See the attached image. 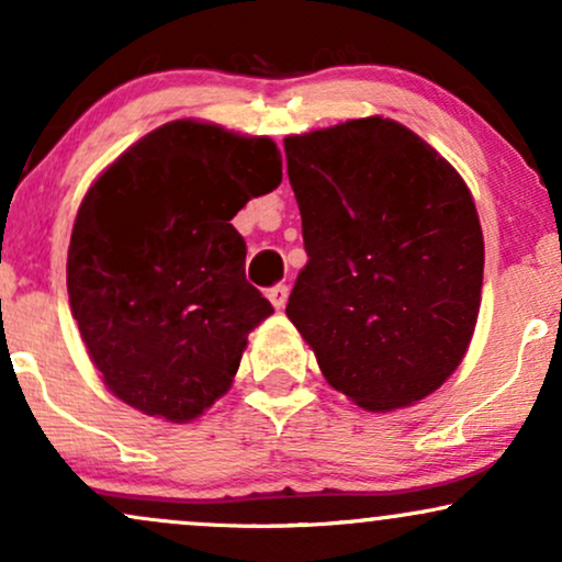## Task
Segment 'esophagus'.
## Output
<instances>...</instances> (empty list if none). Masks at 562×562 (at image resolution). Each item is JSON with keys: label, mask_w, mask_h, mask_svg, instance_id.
I'll return each mask as SVG.
<instances>
[{"label": "esophagus", "mask_w": 562, "mask_h": 562, "mask_svg": "<svg viewBox=\"0 0 562 562\" xmlns=\"http://www.w3.org/2000/svg\"><path fill=\"white\" fill-rule=\"evenodd\" d=\"M268 300L273 304L276 310H283L286 307V300H289V286L286 283H276V286L268 289Z\"/></svg>", "instance_id": "1"}]
</instances>
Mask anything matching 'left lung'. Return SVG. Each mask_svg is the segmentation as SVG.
I'll use <instances>...</instances> for the list:
<instances>
[{
	"label": "left lung",
	"mask_w": 562,
	"mask_h": 562,
	"mask_svg": "<svg viewBox=\"0 0 562 562\" xmlns=\"http://www.w3.org/2000/svg\"><path fill=\"white\" fill-rule=\"evenodd\" d=\"M283 150L310 258L289 321L355 404H417L461 364L480 315L472 192L432 145L383 116L292 135Z\"/></svg>",
	"instance_id": "1"
}]
</instances>
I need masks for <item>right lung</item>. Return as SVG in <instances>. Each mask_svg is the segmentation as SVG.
Returning a JSON list of instances; mask_svg holds the SVG:
<instances>
[{
    "mask_svg": "<svg viewBox=\"0 0 562 562\" xmlns=\"http://www.w3.org/2000/svg\"><path fill=\"white\" fill-rule=\"evenodd\" d=\"M281 182L270 137L177 120L124 150L82 198L67 292L109 391L190 422L224 396L247 334L273 313L245 279L232 218Z\"/></svg>",
    "mask_w": 562,
    "mask_h": 562,
    "instance_id": "add662e5",
    "label": "right lung"
}]
</instances>
